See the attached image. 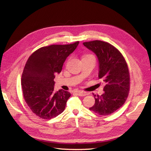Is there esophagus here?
I'll return each mask as SVG.
<instances>
[{"label": "esophagus", "mask_w": 151, "mask_h": 151, "mask_svg": "<svg viewBox=\"0 0 151 151\" xmlns=\"http://www.w3.org/2000/svg\"><path fill=\"white\" fill-rule=\"evenodd\" d=\"M76 94L77 95L79 96H84L87 95V93L86 92H83V91H77V92H76Z\"/></svg>", "instance_id": "34e87169"}]
</instances>
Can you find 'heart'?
<instances>
[{"label":"heart","instance_id":"obj_1","mask_svg":"<svg viewBox=\"0 0 151 151\" xmlns=\"http://www.w3.org/2000/svg\"><path fill=\"white\" fill-rule=\"evenodd\" d=\"M89 56H91V55H86V56H85V57H89Z\"/></svg>","mask_w":151,"mask_h":151}]
</instances>
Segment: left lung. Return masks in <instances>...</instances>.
I'll list each match as a JSON object with an SVG mask.
<instances>
[{"instance_id":"1","label":"left lung","mask_w":151,"mask_h":151,"mask_svg":"<svg viewBox=\"0 0 151 151\" xmlns=\"http://www.w3.org/2000/svg\"><path fill=\"white\" fill-rule=\"evenodd\" d=\"M98 58V77L105 86L101 96L94 95L95 103L90 110L101 115H108L125 103L130 88V75L122 53L113 45L95 40L83 43Z\"/></svg>"}]
</instances>
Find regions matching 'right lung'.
Wrapping results in <instances>:
<instances>
[{
  "instance_id": "add662e5",
  "label": "right lung",
  "mask_w": 151,
  "mask_h": 151,
  "mask_svg": "<svg viewBox=\"0 0 151 151\" xmlns=\"http://www.w3.org/2000/svg\"><path fill=\"white\" fill-rule=\"evenodd\" d=\"M79 43L40 48L27 61L21 77L22 93L31 110L41 118L52 119L64 111L71 94L62 89L54 92L53 80Z\"/></svg>"
}]
</instances>
